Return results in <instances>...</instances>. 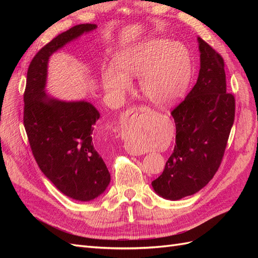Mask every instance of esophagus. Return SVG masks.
<instances>
[{
    "label": "esophagus",
    "instance_id": "obj_1",
    "mask_svg": "<svg viewBox=\"0 0 258 258\" xmlns=\"http://www.w3.org/2000/svg\"><path fill=\"white\" fill-rule=\"evenodd\" d=\"M140 113H152V112H151L150 108L145 107V106H134V107L129 108V110H127V112H126L127 115H134V116H136ZM129 153L132 154V155H140V154H141V152L136 151V150H129Z\"/></svg>",
    "mask_w": 258,
    "mask_h": 258
}]
</instances>
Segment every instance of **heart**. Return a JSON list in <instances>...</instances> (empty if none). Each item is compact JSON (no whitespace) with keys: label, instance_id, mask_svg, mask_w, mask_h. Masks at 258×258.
Segmentation results:
<instances>
[{"label":"heart","instance_id":"b5f03b06","mask_svg":"<svg viewBox=\"0 0 258 258\" xmlns=\"http://www.w3.org/2000/svg\"><path fill=\"white\" fill-rule=\"evenodd\" d=\"M114 61L117 69L110 67L102 74L104 90L120 96L131 87L129 77H140L142 93L156 105H168L181 97L191 72L187 48L166 38H151L124 49Z\"/></svg>","mask_w":258,"mask_h":258}]
</instances>
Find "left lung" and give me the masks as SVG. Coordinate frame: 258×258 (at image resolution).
<instances>
[{
	"instance_id": "left-lung-1",
	"label": "left lung",
	"mask_w": 258,
	"mask_h": 258,
	"mask_svg": "<svg viewBox=\"0 0 258 258\" xmlns=\"http://www.w3.org/2000/svg\"><path fill=\"white\" fill-rule=\"evenodd\" d=\"M200 70L196 85L171 112L176 128L174 150L152 182L168 200L196 194L221 166L235 120V97L226 92L224 59L198 37Z\"/></svg>"
}]
</instances>
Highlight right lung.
<instances>
[{"mask_svg":"<svg viewBox=\"0 0 258 258\" xmlns=\"http://www.w3.org/2000/svg\"><path fill=\"white\" fill-rule=\"evenodd\" d=\"M95 29L77 25L46 44L31 61L23 95V123L38 167L58 190L79 201L98 198L111 181L92 137L100 113L87 101L53 99L45 86L51 54Z\"/></svg>","mask_w":258,"mask_h":258,"instance_id":"obj_1","label":"right lung"}]
</instances>
